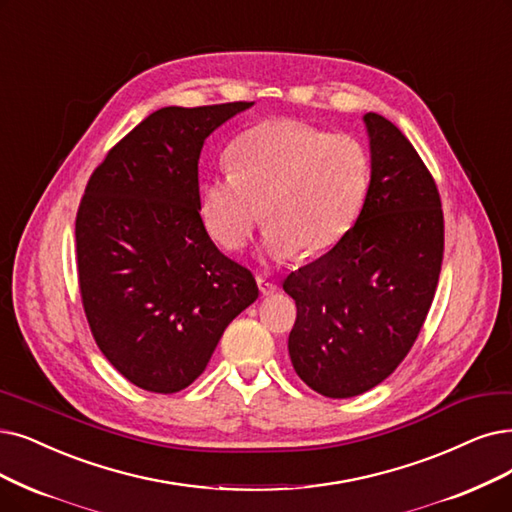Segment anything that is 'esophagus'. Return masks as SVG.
Listing matches in <instances>:
<instances>
[{
	"label": "esophagus",
	"mask_w": 512,
	"mask_h": 512,
	"mask_svg": "<svg viewBox=\"0 0 512 512\" xmlns=\"http://www.w3.org/2000/svg\"><path fill=\"white\" fill-rule=\"evenodd\" d=\"M256 283H258V290H260V294L262 296H273L277 290H279V285L275 283V281H271V279H267V277H256Z\"/></svg>",
	"instance_id": "1"
}]
</instances>
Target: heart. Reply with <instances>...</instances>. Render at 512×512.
I'll return each mask as SVG.
<instances>
[{
  "mask_svg": "<svg viewBox=\"0 0 512 512\" xmlns=\"http://www.w3.org/2000/svg\"><path fill=\"white\" fill-rule=\"evenodd\" d=\"M231 168L201 187L214 239L241 250L262 220L264 248L285 260L323 254L349 233L370 187V155L351 134H330L294 119H267L241 132Z\"/></svg>",
  "mask_w": 512,
  "mask_h": 512,
  "instance_id": "obj_1",
  "label": "heart"
}]
</instances>
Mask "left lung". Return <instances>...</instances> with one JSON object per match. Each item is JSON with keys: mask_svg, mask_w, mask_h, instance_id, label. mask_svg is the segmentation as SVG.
<instances>
[{"mask_svg": "<svg viewBox=\"0 0 512 512\" xmlns=\"http://www.w3.org/2000/svg\"><path fill=\"white\" fill-rule=\"evenodd\" d=\"M372 178L357 222L283 281L296 300L288 351L302 382L346 399L391 376L414 346L437 290L443 210L435 180L401 130L363 115Z\"/></svg>", "mask_w": 512, "mask_h": 512, "instance_id": "1", "label": "left lung"}]
</instances>
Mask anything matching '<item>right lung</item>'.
<instances>
[{
    "label": "right lung",
    "instance_id": "obj_1",
    "mask_svg": "<svg viewBox=\"0 0 512 512\" xmlns=\"http://www.w3.org/2000/svg\"><path fill=\"white\" fill-rule=\"evenodd\" d=\"M254 102L163 107L107 153L81 197L77 277L92 336L115 370L151 393L197 380L227 325L258 298L199 216L206 138Z\"/></svg>",
    "mask_w": 512,
    "mask_h": 512
}]
</instances>
